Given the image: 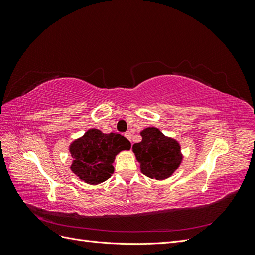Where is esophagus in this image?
<instances>
[{
	"label": "esophagus",
	"instance_id": "esophagus-1",
	"mask_svg": "<svg viewBox=\"0 0 255 255\" xmlns=\"http://www.w3.org/2000/svg\"><path fill=\"white\" fill-rule=\"evenodd\" d=\"M125 136H126V138H128V139L129 141H132V134H130L129 132H127V133L125 134Z\"/></svg>",
	"mask_w": 255,
	"mask_h": 255
}]
</instances>
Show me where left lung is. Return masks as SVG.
<instances>
[{"mask_svg":"<svg viewBox=\"0 0 255 255\" xmlns=\"http://www.w3.org/2000/svg\"><path fill=\"white\" fill-rule=\"evenodd\" d=\"M140 136L141 141L133 145L140 171L152 180L163 181L170 177L183 160L179 141L165 136L154 127L145 128Z\"/></svg>","mask_w":255,"mask_h":255,"instance_id":"8db88e82","label":"left lung"}]
</instances>
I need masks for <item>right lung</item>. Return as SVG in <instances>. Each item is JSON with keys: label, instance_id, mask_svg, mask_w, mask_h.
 Instances as JSON below:
<instances>
[{"label": "right lung", "instance_id": "obj_1", "mask_svg": "<svg viewBox=\"0 0 255 255\" xmlns=\"http://www.w3.org/2000/svg\"><path fill=\"white\" fill-rule=\"evenodd\" d=\"M129 149L130 142L120 134H104L90 128L69 145L72 157L70 169L85 183L98 185L114 173L113 163L117 154Z\"/></svg>", "mask_w": 255, "mask_h": 255}]
</instances>
